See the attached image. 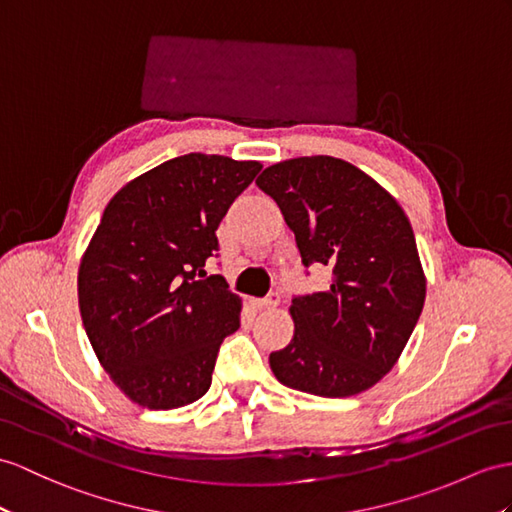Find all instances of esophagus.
Segmentation results:
<instances>
[{"label": "esophagus", "instance_id": "1", "mask_svg": "<svg viewBox=\"0 0 512 512\" xmlns=\"http://www.w3.org/2000/svg\"><path fill=\"white\" fill-rule=\"evenodd\" d=\"M278 304H280V295L278 293H271L265 299H258V302H256L258 308H276Z\"/></svg>", "mask_w": 512, "mask_h": 512}]
</instances>
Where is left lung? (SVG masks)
<instances>
[{
    "label": "left lung",
    "instance_id": "left-lung-1",
    "mask_svg": "<svg viewBox=\"0 0 512 512\" xmlns=\"http://www.w3.org/2000/svg\"><path fill=\"white\" fill-rule=\"evenodd\" d=\"M295 234L304 267L332 269L330 289L295 297L291 343L273 376L319 397H350L393 369L426 302L415 234L397 199L352 162L302 156L260 173Z\"/></svg>",
    "mask_w": 512,
    "mask_h": 512
}]
</instances>
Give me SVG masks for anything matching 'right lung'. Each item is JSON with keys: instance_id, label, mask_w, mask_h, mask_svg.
I'll return each instance as SVG.
<instances>
[{"instance_id": "right-lung-1", "label": "right lung", "mask_w": 512, "mask_h": 512, "mask_svg": "<svg viewBox=\"0 0 512 512\" xmlns=\"http://www.w3.org/2000/svg\"><path fill=\"white\" fill-rule=\"evenodd\" d=\"M260 169L195 152L145 171L108 202L82 256L78 302L99 365L134 404L171 410L210 389L241 299L204 267L221 219Z\"/></svg>"}]
</instances>
